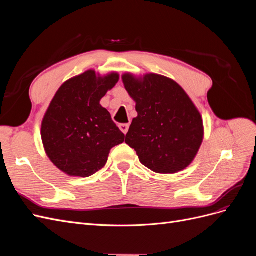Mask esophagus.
<instances>
[{
    "mask_svg": "<svg viewBox=\"0 0 256 256\" xmlns=\"http://www.w3.org/2000/svg\"><path fill=\"white\" fill-rule=\"evenodd\" d=\"M118 127L122 130V132L124 134H126L128 132V129H129V124H120Z\"/></svg>",
    "mask_w": 256,
    "mask_h": 256,
    "instance_id": "esophagus-1",
    "label": "esophagus"
}]
</instances>
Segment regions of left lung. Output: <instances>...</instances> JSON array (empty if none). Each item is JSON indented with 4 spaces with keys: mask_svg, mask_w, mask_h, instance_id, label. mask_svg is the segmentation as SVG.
I'll list each match as a JSON object with an SVG mask.
<instances>
[{
    "mask_svg": "<svg viewBox=\"0 0 256 256\" xmlns=\"http://www.w3.org/2000/svg\"><path fill=\"white\" fill-rule=\"evenodd\" d=\"M136 102L125 142L134 148L140 162L160 174H174L187 168L203 142V120L180 84L164 76L147 74L122 76Z\"/></svg>",
    "mask_w": 256,
    "mask_h": 256,
    "instance_id": "obj_1",
    "label": "left lung"
}]
</instances>
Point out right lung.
I'll return each instance as SVG.
<instances>
[{"mask_svg":"<svg viewBox=\"0 0 256 256\" xmlns=\"http://www.w3.org/2000/svg\"><path fill=\"white\" fill-rule=\"evenodd\" d=\"M88 70L66 81L56 92L42 122V140L52 164L69 176L88 177L102 170L112 147L125 134L100 100L118 82Z\"/></svg>","mask_w":256,"mask_h":256,"instance_id":"add662e5","label":"right lung"}]
</instances>
